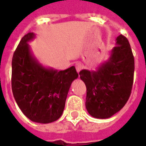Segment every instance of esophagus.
I'll return each mask as SVG.
<instances>
[{
  "instance_id": "esophagus-1",
  "label": "esophagus",
  "mask_w": 146,
  "mask_h": 146,
  "mask_svg": "<svg viewBox=\"0 0 146 146\" xmlns=\"http://www.w3.org/2000/svg\"><path fill=\"white\" fill-rule=\"evenodd\" d=\"M75 67H76V70H77V72H80L81 70H82V68H83V66H82V64H80V63H77V64H75Z\"/></svg>"
}]
</instances>
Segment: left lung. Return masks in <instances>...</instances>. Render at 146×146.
<instances>
[{
    "instance_id": "left-lung-1",
    "label": "left lung",
    "mask_w": 146,
    "mask_h": 146,
    "mask_svg": "<svg viewBox=\"0 0 146 146\" xmlns=\"http://www.w3.org/2000/svg\"><path fill=\"white\" fill-rule=\"evenodd\" d=\"M110 57L96 71L80 72L86 86V107L91 116L108 118L128 101L132 89L135 59L128 39L120 35Z\"/></svg>"
}]
</instances>
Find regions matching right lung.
<instances>
[{
	"mask_svg": "<svg viewBox=\"0 0 146 146\" xmlns=\"http://www.w3.org/2000/svg\"><path fill=\"white\" fill-rule=\"evenodd\" d=\"M34 37L33 33L25 35L14 52L11 88L17 104L27 118L48 123L61 116L71 84L78 74L74 66L58 71L41 65L28 44Z\"/></svg>",
	"mask_w": 146,
	"mask_h": 146,
	"instance_id": "add662e5",
	"label": "right lung"
}]
</instances>
